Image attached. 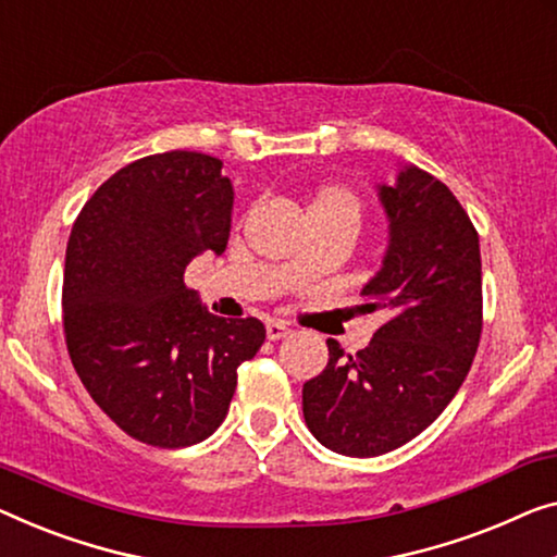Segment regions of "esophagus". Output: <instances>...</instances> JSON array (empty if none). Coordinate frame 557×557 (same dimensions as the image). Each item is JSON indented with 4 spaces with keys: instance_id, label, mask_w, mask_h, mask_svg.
I'll list each match as a JSON object with an SVG mask.
<instances>
[{
    "instance_id": "obj_1",
    "label": "esophagus",
    "mask_w": 557,
    "mask_h": 557,
    "mask_svg": "<svg viewBox=\"0 0 557 557\" xmlns=\"http://www.w3.org/2000/svg\"><path fill=\"white\" fill-rule=\"evenodd\" d=\"M289 332H293V330H289L282 320H270L268 322V339H272V343H275V339L287 337Z\"/></svg>"
}]
</instances>
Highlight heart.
I'll return each instance as SVG.
<instances>
[{
  "label": "heart",
  "mask_w": 557,
  "mask_h": 557,
  "mask_svg": "<svg viewBox=\"0 0 557 557\" xmlns=\"http://www.w3.org/2000/svg\"><path fill=\"white\" fill-rule=\"evenodd\" d=\"M310 210H343V212H350L358 218L360 205H358V199H355V195L345 193V189H325V193L314 199Z\"/></svg>",
  "instance_id": "obj_1"
}]
</instances>
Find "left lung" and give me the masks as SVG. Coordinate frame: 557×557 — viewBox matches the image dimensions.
<instances>
[{
  "label": "left lung",
  "instance_id": "left-lung-1",
  "mask_svg": "<svg viewBox=\"0 0 557 557\" xmlns=\"http://www.w3.org/2000/svg\"><path fill=\"white\" fill-rule=\"evenodd\" d=\"M389 222L383 268L362 287V312L383 325L370 345L330 360L302 387L310 433L347 458H375L410 443L447 408L483 332L478 232L443 182L408 164L377 185Z\"/></svg>",
  "mask_w": 557,
  "mask_h": 557
}]
</instances>
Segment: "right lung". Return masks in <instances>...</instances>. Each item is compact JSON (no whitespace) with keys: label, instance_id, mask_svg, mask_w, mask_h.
<instances>
[{"label":"right lung","instance_id":"1","mask_svg":"<svg viewBox=\"0 0 557 557\" xmlns=\"http://www.w3.org/2000/svg\"><path fill=\"white\" fill-rule=\"evenodd\" d=\"M232 182L218 157L149 154L114 172L66 243V350L92 400L154 447L202 443L222 425L237 368L264 343L255 318L225 320L185 285L197 255H222Z\"/></svg>","mask_w":557,"mask_h":557}]
</instances>
